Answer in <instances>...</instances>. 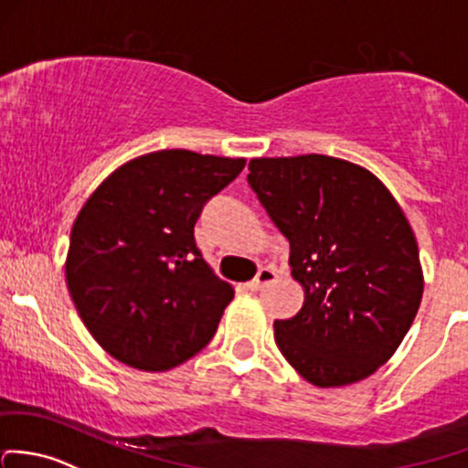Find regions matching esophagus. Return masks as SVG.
Instances as JSON below:
<instances>
[{
  "instance_id": "1",
  "label": "esophagus",
  "mask_w": 468,
  "mask_h": 468,
  "mask_svg": "<svg viewBox=\"0 0 468 468\" xmlns=\"http://www.w3.org/2000/svg\"><path fill=\"white\" fill-rule=\"evenodd\" d=\"M275 278H278V273H275V269L264 267V269H260L258 275H255V278L250 280L247 287L250 289V292H260V289H262V287H267V284H271Z\"/></svg>"
}]
</instances>
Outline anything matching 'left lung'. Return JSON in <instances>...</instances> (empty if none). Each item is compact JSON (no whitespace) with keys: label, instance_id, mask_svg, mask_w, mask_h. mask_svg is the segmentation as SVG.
I'll return each mask as SVG.
<instances>
[{"label":"left lung","instance_id":"obj_1","mask_svg":"<svg viewBox=\"0 0 468 468\" xmlns=\"http://www.w3.org/2000/svg\"><path fill=\"white\" fill-rule=\"evenodd\" d=\"M249 184L280 233L304 292L275 343L318 388L375 375L397 352L424 293L415 233L370 170L324 154L250 159Z\"/></svg>","mask_w":468,"mask_h":468}]
</instances>
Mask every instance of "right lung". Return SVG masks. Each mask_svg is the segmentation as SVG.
I'll return each mask as SVG.
<instances>
[{
    "label": "right lung",
    "instance_id": "right-lung-1",
    "mask_svg": "<svg viewBox=\"0 0 468 468\" xmlns=\"http://www.w3.org/2000/svg\"><path fill=\"white\" fill-rule=\"evenodd\" d=\"M244 159L159 150L116 168L71 229L65 275L73 304L116 361L165 372L204 350L233 287L195 244V224Z\"/></svg>",
    "mask_w": 468,
    "mask_h": 468
}]
</instances>
